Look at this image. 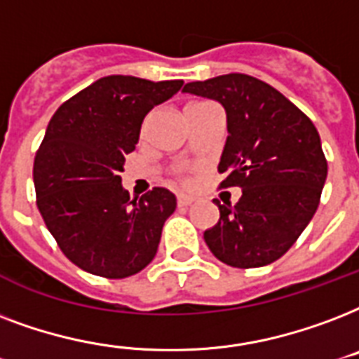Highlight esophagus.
<instances>
[{"mask_svg": "<svg viewBox=\"0 0 359 359\" xmlns=\"http://www.w3.org/2000/svg\"><path fill=\"white\" fill-rule=\"evenodd\" d=\"M193 202H194V196H191V194H177V205L185 208V205H191Z\"/></svg>", "mask_w": 359, "mask_h": 359, "instance_id": "esophagus-1", "label": "esophagus"}]
</instances>
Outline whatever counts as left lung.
I'll use <instances>...</instances> for the list:
<instances>
[{"mask_svg": "<svg viewBox=\"0 0 359 359\" xmlns=\"http://www.w3.org/2000/svg\"><path fill=\"white\" fill-rule=\"evenodd\" d=\"M183 93L217 101L226 112L221 187H241L238 204H215L219 223L204 232L210 251L232 268L275 262L315 215L326 183L320 136L280 91L249 74L189 82Z\"/></svg>", "mask_w": 359, "mask_h": 359, "instance_id": "8db88e82", "label": "left lung"}]
</instances>
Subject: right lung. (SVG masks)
<instances>
[{
  "instance_id": "right-lung-1",
  "label": "right lung",
  "mask_w": 359,
  "mask_h": 359,
  "mask_svg": "<svg viewBox=\"0 0 359 359\" xmlns=\"http://www.w3.org/2000/svg\"><path fill=\"white\" fill-rule=\"evenodd\" d=\"M182 86L112 74L71 97L50 119L33 165L37 208L63 255L88 273L123 279L157 255L176 196L155 187L130 200L119 174L146 114Z\"/></svg>"
}]
</instances>
